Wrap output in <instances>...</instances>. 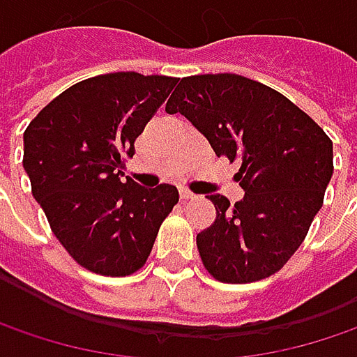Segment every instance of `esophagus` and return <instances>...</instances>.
Segmentation results:
<instances>
[{
	"label": "esophagus",
	"instance_id": "esophagus-1",
	"mask_svg": "<svg viewBox=\"0 0 357 357\" xmlns=\"http://www.w3.org/2000/svg\"><path fill=\"white\" fill-rule=\"evenodd\" d=\"M179 197H181V199H194L195 194H192V192L185 190V188H181V190H179Z\"/></svg>",
	"mask_w": 357,
	"mask_h": 357
}]
</instances>
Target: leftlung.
Masks as SVG:
<instances>
[{
    "label": "left lung",
    "instance_id": "obj_1",
    "mask_svg": "<svg viewBox=\"0 0 357 357\" xmlns=\"http://www.w3.org/2000/svg\"><path fill=\"white\" fill-rule=\"evenodd\" d=\"M185 116L215 155L240 160L243 197L211 194L215 222L197 234L204 266L220 282L250 284L284 268L324 204L333 146L280 91L236 73L183 77L165 103Z\"/></svg>",
    "mask_w": 357,
    "mask_h": 357
}]
</instances>
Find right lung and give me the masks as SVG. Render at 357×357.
I'll list each match as a JSON object with an SVG mask.
<instances>
[{
	"label": "right lung",
	"mask_w": 357,
	"mask_h": 357,
	"mask_svg": "<svg viewBox=\"0 0 357 357\" xmlns=\"http://www.w3.org/2000/svg\"><path fill=\"white\" fill-rule=\"evenodd\" d=\"M178 77L117 71L84 79L50 101L24 133V169L55 238L86 270H139L178 188L123 179L126 158Z\"/></svg>",
	"instance_id": "right-lung-1"
}]
</instances>
